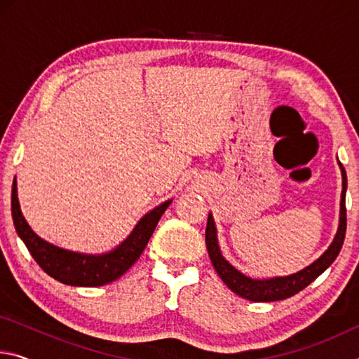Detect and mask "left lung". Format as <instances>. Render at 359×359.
I'll return each instance as SVG.
<instances>
[{"label": "left lung", "instance_id": "obj_1", "mask_svg": "<svg viewBox=\"0 0 359 359\" xmlns=\"http://www.w3.org/2000/svg\"><path fill=\"white\" fill-rule=\"evenodd\" d=\"M340 171H342V196H340V217H339V228L337 233L334 236V241L327 250L321 255V257L313 261L311 266L302 269L296 274L285 276V277H274V278H264V280H258V278H250L242 274L234 266H231L226 259L223 258L218 247L217 239V228L214 223V217L209 214L208 218V228H205V245H208V252L212 264H214L217 274L220 276L224 285L234 291L236 294L241 297H245L248 301L253 302H271V301H280L287 299L290 296H294L304 290L307 285H311L315 278L332 264V261L337 258V255L342 248L344 239H345V229H347V209H345V193H347V172L342 163L339 161Z\"/></svg>", "mask_w": 359, "mask_h": 359}]
</instances>
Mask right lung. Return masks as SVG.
<instances>
[{
  "label": "right lung",
  "instance_id": "right-lung-1",
  "mask_svg": "<svg viewBox=\"0 0 359 359\" xmlns=\"http://www.w3.org/2000/svg\"><path fill=\"white\" fill-rule=\"evenodd\" d=\"M172 199H168L158 205L149 214H145L118 247L102 255H87L65 250L57 245L41 239L34 231L29 228L25 217H23L17 198V182L12 184L11 210L12 220L19 238L27 245L36 263L41 269L55 280L72 287H101L111 283L125 274L130 267L141 257L145 245L154 234L156 223L169 208Z\"/></svg>",
  "mask_w": 359,
  "mask_h": 359
}]
</instances>
